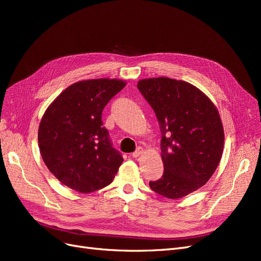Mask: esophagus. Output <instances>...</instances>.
I'll return each instance as SVG.
<instances>
[{
    "instance_id": "esophagus-1",
    "label": "esophagus",
    "mask_w": 261,
    "mask_h": 261,
    "mask_svg": "<svg viewBox=\"0 0 261 261\" xmlns=\"http://www.w3.org/2000/svg\"><path fill=\"white\" fill-rule=\"evenodd\" d=\"M141 152H143V148L141 147H138L135 151H134L133 153H132V156H134V158H137V156H139L140 154H141Z\"/></svg>"
}]
</instances>
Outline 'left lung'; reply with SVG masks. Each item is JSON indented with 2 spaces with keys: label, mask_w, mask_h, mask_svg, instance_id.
Segmentation results:
<instances>
[{
  "label": "left lung",
  "mask_w": 261,
  "mask_h": 261,
  "mask_svg": "<svg viewBox=\"0 0 261 261\" xmlns=\"http://www.w3.org/2000/svg\"><path fill=\"white\" fill-rule=\"evenodd\" d=\"M137 88L155 113L164 165L153 192L181 198L207 183L222 156L224 132L219 112L195 86L167 77L139 81Z\"/></svg>",
  "instance_id": "1"
}]
</instances>
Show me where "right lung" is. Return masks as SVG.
I'll list each match as a JSON object with an SVG mask.
<instances>
[{"label": "right lung", "instance_id": "right-lung-1", "mask_svg": "<svg viewBox=\"0 0 261 261\" xmlns=\"http://www.w3.org/2000/svg\"><path fill=\"white\" fill-rule=\"evenodd\" d=\"M126 83L90 80L73 84L46 109L39 125L42 159L62 184L91 193L111 184L123 162L101 121L108 102Z\"/></svg>", "mask_w": 261, "mask_h": 261}]
</instances>
